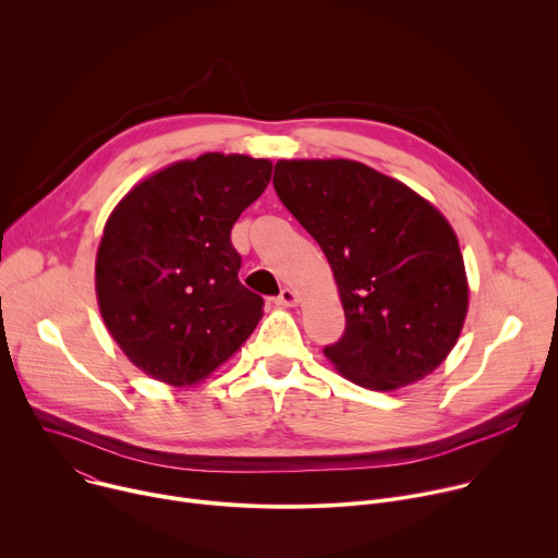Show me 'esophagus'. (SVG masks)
Masks as SVG:
<instances>
[{
    "instance_id": "obj_1",
    "label": "esophagus",
    "mask_w": 558,
    "mask_h": 558,
    "mask_svg": "<svg viewBox=\"0 0 558 558\" xmlns=\"http://www.w3.org/2000/svg\"><path fill=\"white\" fill-rule=\"evenodd\" d=\"M276 304H278V306H295V304H298V293H295L293 289L284 287V289L280 291V295L276 298Z\"/></svg>"
}]
</instances>
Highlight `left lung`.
Listing matches in <instances>:
<instances>
[{
  "label": "left lung",
  "mask_w": 558,
  "mask_h": 558,
  "mask_svg": "<svg viewBox=\"0 0 558 558\" xmlns=\"http://www.w3.org/2000/svg\"><path fill=\"white\" fill-rule=\"evenodd\" d=\"M274 187L325 252L347 329L325 349L349 381L395 390L430 375L454 349L468 276L446 216L349 158H280Z\"/></svg>",
  "instance_id": "8db88e82"
}]
</instances>
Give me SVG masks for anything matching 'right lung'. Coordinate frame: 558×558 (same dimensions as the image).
<instances>
[{
    "mask_svg": "<svg viewBox=\"0 0 558 558\" xmlns=\"http://www.w3.org/2000/svg\"><path fill=\"white\" fill-rule=\"evenodd\" d=\"M269 158L207 151L136 183L106 220L95 287L104 323L151 379L194 386L263 317L238 280L231 227L271 181Z\"/></svg>",
    "mask_w": 558,
    "mask_h": 558,
    "instance_id": "add662e5",
    "label": "right lung"
}]
</instances>
